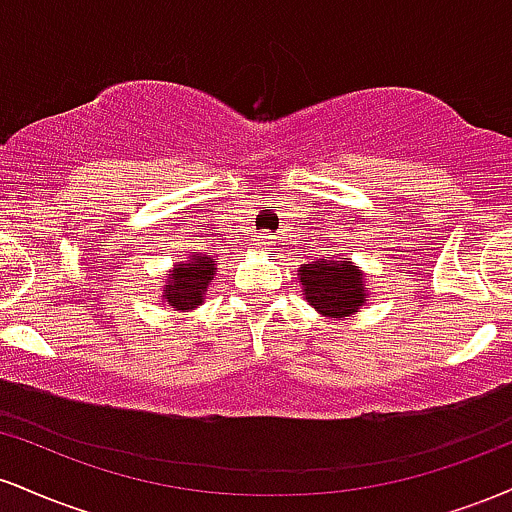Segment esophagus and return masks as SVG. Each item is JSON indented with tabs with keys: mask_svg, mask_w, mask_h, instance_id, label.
Wrapping results in <instances>:
<instances>
[{
	"mask_svg": "<svg viewBox=\"0 0 512 512\" xmlns=\"http://www.w3.org/2000/svg\"><path fill=\"white\" fill-rule=\"evenodd\" d=\"M252 245H255V250L269 252L274 248V236H269V233H260V236H255V240H252Z\"/></svg>",
	"mask_w": 512,
	"mask_h": 512,
	"instance_id": "esophagus-1",
	"label": "esophagus"
}]
</instances>
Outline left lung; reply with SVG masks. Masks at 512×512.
<instances>
[{"mask_svg":"<svg viewBox=\"0 0 512 512\" xmlns=\"http://www.w3.org/2000/svg\"><path fill=\"white\" fill-rule=\"evenodd\" d=\"M298 279H301L303 298L308 305H313L317 313L330 320L332 317L346 320L356 315L368 301L366 274L344 252L301 264Z\"/></svg>","mask_w":512,"mask_h":512,"instance_id":"obj_1","label":"left lung"}]
</instances>
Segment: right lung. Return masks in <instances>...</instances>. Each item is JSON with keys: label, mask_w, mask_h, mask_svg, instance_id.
<instances>
[{"label": "right lung", "mask_w": 512, "mask_h": 512, "mask_svg": "<svg viewBox=\"0 0 512 512\" xmlns=\"http://www.w3.org/2000/svg\"><path fill=\"white\" fill-rule=\"evenodd\" d=\"M180 260L182 262L170 264L166 281L161 286V301L168 303L173 310H180V313H190L207 298V289L214 281L219 262L207 250L190 252Z\"/></svg>", "instance_id": "right-lung-1"}]
</instances>
